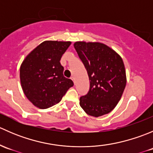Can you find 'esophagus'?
Masks as SVG:
<instances>
[{"mask_svg":"<svg viewBox=\"0 0 153 153\" xmlns=\"http://www.w3.org/2000/svg\"><path fill=\"white\" fill-rule=\"evenodd\" d=\"M71 79H72V81H73V82L75 83V78H74L73 76H72V77H71Z\"/></svg>","mask_w":153,"mask_h":153,"instance_id":"34e87169","label":"esophagus"}]
</instances>
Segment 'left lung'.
<instances>
[{
	"label": "left lung",
	"mask_w": 153,
	"mask_h": 153,
	"mask_svg": "<svg viewBox=\"0 0 153 153\" xmlns=\"http://www.w3.org/2000/svg\"><path fill=\"white\" fill-rule=\"evenodd\" d=\"M74 47L90 81L89 92L80 98V106L91 116L109 113L118 104L126 86L122 58L101 43L78 41Z\"/></svg>",
	"instance_id": "8db88e82"
}]
</instances>
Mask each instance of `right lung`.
<instances>
[{
  "label": "right lung",
  "instance_id": "add662e5",
  "mask_svg": "<svg viewBox=\"0 0 153 153\" xmlns=\"http://www.w3.org/2000/svg\"><path fill=\"white\" fill-rule=\"evenodd\" d=\"M69 41H47L34 49L20 68V79L24 94L33 105L47 109L62 99L74 85L64 76L60 61L70 46Z\"/></svg>",
  "mask_w": 153,
  "mask_h": 153
}]
</instances>
